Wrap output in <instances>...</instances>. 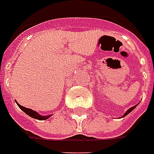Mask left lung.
<instances>
[{
    "mask_svg": "<svg viewBox=\"0 0 154 154\" xmlns=\"http://www.w3.org/2000/svg\"><path fill=\"white\" fill-rule=\"evenodd\" d=\"M137 105H138V104H137ZM137 105H135V106H132L131 108H129V109H128V110H127V111L125 113H124V115H123L122 117H125V116H127V114H128V113H129V112H132V111H133V110H134V109L135 107H136V106H137Z\"/></svg>",
    "mask_w": 154,
    "mask_h": 154,
    "instance_id": "obj_1",
    "label": "left lung"
}]
</instances>
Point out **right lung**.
Instances as JSON below:
<instances>
[{"mask_svg":"<svg viewBox=\"0 0 154 154\" xmlns=\"http://www.w3.org/2000/svg\"><path fill=\"white\" fill-rule=\"evenodd\" d=\"M16 103H17V102H16ZM17 105H18V106H19L22 111L24 112H26L28 116H30V117H32V118H34V119H39V120H45V119H49V117L52 116V114L42 116V115L39 114L37 112L34 111V110H32V109H30V108H27V107H24V106H20L19 103H17Z\"/></svg>","mask_w":154,"mask_h":154,"instance_id":"obj_1","label":"right lung"}]
</instances>
